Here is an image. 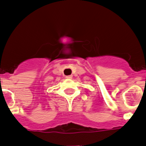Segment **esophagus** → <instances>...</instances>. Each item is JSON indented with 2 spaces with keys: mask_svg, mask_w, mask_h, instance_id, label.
<instances>
[{
  "mask_svg": "<svg viewBox=\"0 0 146 146\" xmlns=\"http://www.w3.org/2000/svg\"><path fill=\"white\" fill-rule=\"evenodd\" d=\"M66 78H67V79H71V78H72V75L66 76Z\"/></svg>",
  "mask_w": 146,
  "mask_h": 146,
  "instance_id": "esophagus-1",
  "label": "esophagus"
}]
</instances>
